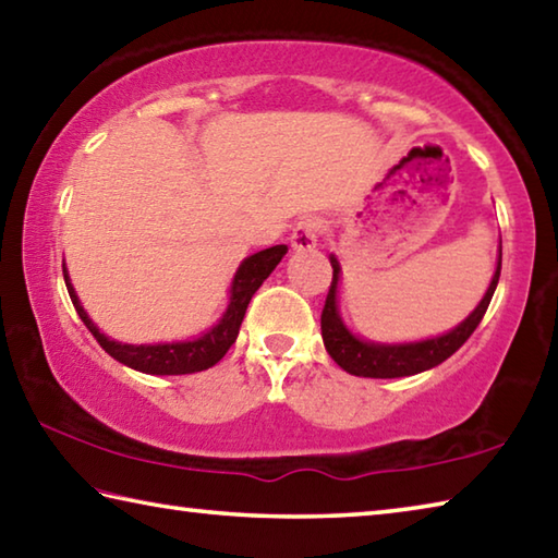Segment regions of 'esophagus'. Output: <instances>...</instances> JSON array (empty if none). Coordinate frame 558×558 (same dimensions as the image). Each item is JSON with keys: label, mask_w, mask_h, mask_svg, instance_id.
Masks as SVG:
<instances>
[{"label": "esophagus", "mask_w": 558, "mask_h": 558, "mask_svg": "<svg viewBox=\"0 0 558 558\" xmlns=\"http://www.w3.org/2000/svg\"><path fill=\"white\" fill-rule=\"evenodd\" d=\"M322 234V219L319 217H307L302 219L300 225L292 229L290 246L295 251H310L317 246V239Z\"/></svg>", "instance_id": "esophagus-1"}]
</instances>
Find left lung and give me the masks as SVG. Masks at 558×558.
I'll return each instance as SVG.
<instances>
[{"instance_id":"left-lung-1","label":"left lung","mask_w":558,"mask_h":558,"mask_svg":"<svg viewBox=\"0 0 558 558\" xmlns=\"http://www.w3.org/2000/svg\"><path fill=\"white\" fill-rule=\"evenodd\" d=\"M329 263L333 268L331 288L327 302L322 310V339L324 349L333 359L337 366H341L351 376L359 378H404V376H417L422 371H429L439 363L447 361L451 353L459 351L465 339L471 337L478 327L485 310H488L493 292L498 288L500 280V266H502V241L498 248V268L493 272V280L488 290H485L483 300L475 305V310L465 317L461 324H456L453 329L439 337L422 339V341H404V343H380L368 341L353 333L347 324H343L339 314V280H341V266L339 258L329 256Z\"/></svg>"}]
</instances>
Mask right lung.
<instances>
[{"instance_id": "add662e5", "label": "right lung", "mask_w": 558, "mask_h": 558, "mask_svg": "<svg viewBox=\"0 0 558 558\" xmlns=\"http://www.w3.org/2000/svg\"><path fill=\"white\" fill-rule=\"evenodd\" d=\"M288 253L286 244L263 248L253 256L241 260V266L234 272L229 288V305L225 314L211 324L207 331H202L195 339L185 341H168V343H121L109 339L107 333L99 331L97 324L89 319L83 302H80L77 292L70 282L68 268L63 266V278L68 286V295L73 300V305L80 314V319L85 322V327L93 331V337L99 341L111 359H117L124 366L148 373V376H185V373L207 371L225 359V353L231 349V343L239 337V327L244 322V314L251 298L256 295V290L263 286L272 270H276L282 256Z\"/></svg>"}]
</instances>
